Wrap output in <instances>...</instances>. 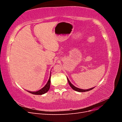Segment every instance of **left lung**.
<instances>
[{"instance_id":"1","label":"left lung","mask_w":122,"mask_h":122,"mask_svg":"<svg viewBox=\"0 0 122 122\" xmlns=\"http://www.w3.org/2000/svg\"><path fill=\"white\" fill-rule=\"evenodd\" d=\"M67 80H68V83L69 84V85L71 87V88H72V89L73 90H74L76 92H87V91H91L92 90V89H93V88L95 87H92V88H89V89H87V90H83V89H81V88H78L76 86H75L74 85L71 83V82L70 81V80H69V79L68 78V77H67Z\"/></svg>"}]
</instances>
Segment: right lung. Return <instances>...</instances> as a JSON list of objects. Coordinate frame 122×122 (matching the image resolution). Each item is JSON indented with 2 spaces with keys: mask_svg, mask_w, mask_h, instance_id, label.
Instances as JSON below:
<instances>
[{
  "mask_svg": "<svg viewBox=\"0 0 122 122\" xmlns=\"http://www.w3.org/2000/svg\"><path fill=\"white\" fill-rule=\"evenodd\" d=\"M50 79H51V73H50V77H49V79L47 83H46V84L45 85V86H44L43 88H42L41 89H40L39 91H36V92H31V91H27V92H28L29 93H30L32 94H34V95H41L43 94H45L46 93L49 91V88H50V82H51V81H50Z\"/></svg>",
  "mask_w": 122,
  "mask_h": 122,
  "instance_id": "obj_1",
  "label": "right lung"
}]
</instances>
